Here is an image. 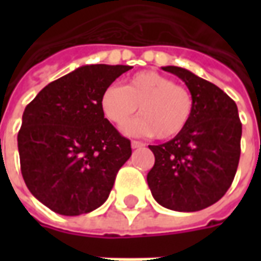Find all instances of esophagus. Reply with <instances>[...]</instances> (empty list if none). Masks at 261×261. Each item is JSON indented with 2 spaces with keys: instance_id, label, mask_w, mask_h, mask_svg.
Returning <instances> with one entry per match:
<instances>
[{
  "instance_id": "obj_1",
  "label": "esophagus",
  "mask_w": 261,
  "mask_h": 261,
  "mask_svg": "<svg viewBox=\"0 0 261 261\" xmlns=\"http://www.w3.org/2000/svg\"><path fill=\"white\" fill-rule=\"evenodd\" d=\"M131 147L134 148V149H137V148H142L145 147V144L141 141H131Z\"/></svg>"
}]
</instances>
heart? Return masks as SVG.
Instances as JSON below:
<instances>
[{"instance_id":"b5f03b06","label":"heart","mask_w":261,"mask_h":261,"mask_svg":"<svg viewBox=\"0 0 261 261\" xmlns=\"http://www.w3.org/2000/svg\"><path fill=\"white\" fill-rule=\"evenodd\" d=\"M138 106L141 117L125 125V133L169 140L187 127L194 112V99L189 88L155 71L137 72L124 86L109 85L100 96L103 114L116 125L125 124Z\"/></svg>"}]
</instances>
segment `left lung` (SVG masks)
Instances as JSON below:
<instances>
[{
    "label": "left lung",
    "instance_id": "1",
    "mask_svg": "<svg viewBox=\"0 0 261 261\" xmlns=\"http://www.w3.org/2000/svg\"><path fill=\"white\" fill-rule=\"evenodd\" d=\"M190 89L194 112L173 140L149 145L155 164L147 181L165 208L193 213L222 198L241 158L242 123L236 103L222 89L180 67H162Z\"/></svg>",
    "mask_w": 261,
    "mask_h": 261
}]
</instances>
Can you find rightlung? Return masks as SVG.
<instances>
[{
	"mask_svg": "<svg viewBox=\"0 0 261 261\" xmlns=\"http://www.w3.org/2000/svg\"><path fill=\"white\" fill-rule=\"evenodd\" d=\"M130 65H84L50 82L25 108L18 133L29 192L61 215L91 213L108 200L131 142L105 119L102 92Z\"/></svg>",
	"mask_w": 261,
	"mask_h": 261,
	"instance_id": "right-lung-1",
	"label": "right lung"
}]
</instances>
